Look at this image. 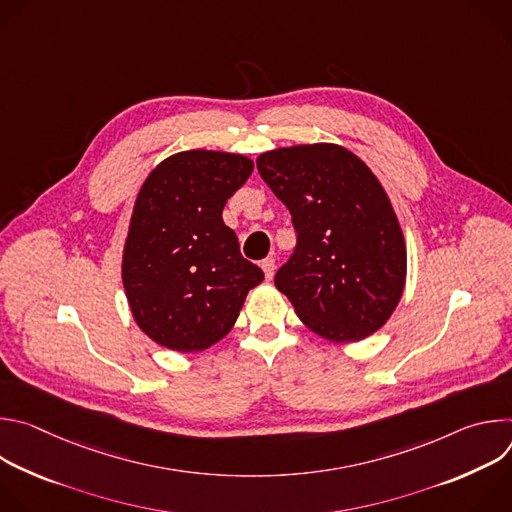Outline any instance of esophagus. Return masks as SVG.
Segmentation results:
<instances>
[{
    "mask_svg": "<svg viewBox=\"0 0 512 512\" xmlns=\"http://www.w3.org/2000/svg\"><path fill=\"white\" fill-rule=\"evenodd\" d=\"M261 269H263L265 277H267V279H271V277H273V273H275V259H273V257L263 259V261H261Z\"/></svg>",
    "mask_w": 512,
    "mask_h": 512,
    "instance_id": "34e87169",
    "label": "esophagus"
}]
</instances>
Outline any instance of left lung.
Segmentation results:
<instances>
[{
	"mask_svg": "<svg viewBox=\"0 0 512 512\" xmlns=\"http://www.w3.org/2000/svg\"><path fill=\"white\" fill-rule=\"evenodd\" d=\"M257 170L298 237L275 273L277 289L322 338L356 342L377 332L401 300L407 271L405 239L377 176L334 143L261 154Z\"/></svg>",
	"mask_w": 512,
	"mask_h": 512,
	"instance_id": "obj_1",
	"label": "left lung"
}]
</instances>
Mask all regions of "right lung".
Wrapping results in <instances>:
<instances>
[{"instance_id":"1","label":"right lung","mask_w":512,"mask_h":512,"mask_svg":"<svg viewBox=\"0 0 512 512\" xmlns=\"http://www.w3.org/2000/svg\"><path fill=\"white\" fill-rule=\"evenodd\" d=\"M253 162L190 150L164 160L143 182L123 249V287L137 326L154 342L196 352L221 340L263 271L223 223L227 200Z\"/></svg>"}]
</instances>
